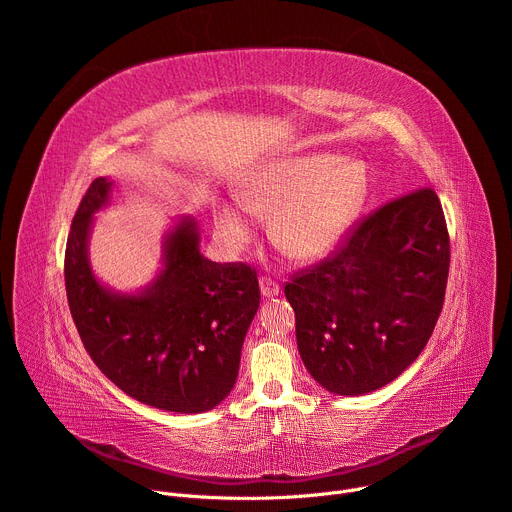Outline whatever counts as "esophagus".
<instances>
[{
  "mask_svg": "<svg viewBox=\"0 0 512 512\" xmlns=\"http://www.w3.org/2000/svg\"><path fill=\"white\" fill-rule=\"evenodd\" d=\"M259 287H261V296L265 298V300H269V298H277L279 296V285L275 283V281H271V279H267V277H261L259 279Z\"/></svg>",
  "mask_w": 512,
  "mask_h": 512,
  "instance_id": "esophagus-1",
  "label": "esophagus"
}]
</instances>
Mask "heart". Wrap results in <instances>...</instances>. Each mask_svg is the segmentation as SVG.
<instances>
[{"label":"heart","instance_id":"heart-1","mask_svg":"<svg viewBox=\"0 0 512 512\" xmlns=\"http://www.w3.org/2000/svg\"><path fill=\"white\" fill-rule=\"evenodd\" d=\"M369 190L367 166L358 160L296 154L255 164L237 180L235 196L251 216L269 218L267 235L287 259L314 263L340 245ZM240 209L229 202L212 206L214 243L227 257L253 239V225Z\"/></svg>","mask_w":512,"mask_h":512}]
</instances>
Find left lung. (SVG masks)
<instances>
[{
  "label": "left lung",
  "instance_id": "obj_1",
  "mask_svg": "<svg viewBox=\"0 0 512 512\" xmlns=\"http://www.w3.org/2000/svg\"><path fill=\"white\" fill-rule=\"evenodd\" d=\"M448 271L450 237L433 190L371 214L334 259L285 285L314 381L346 397L395 381L440 318Z\"/></svg>",
  "mask_w": 512,
  "mask_h": 512
}]
</instances>
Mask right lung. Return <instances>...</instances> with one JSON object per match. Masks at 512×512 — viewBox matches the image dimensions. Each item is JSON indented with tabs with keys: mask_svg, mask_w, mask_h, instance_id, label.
I'll list each match as a JSON object with an SVG mask.
<instances>
[{
	"mask_svg": "<svg viewBox=\"0 0 512 512\" xmlns=\"http://www.w3.org/2000/svg\"><path fill=\"white\" fill-rule=\"evenodd\" d=\"M113 180H93L72 221L64 283L72 320L101 373L125 395L172 413H204L233 391L241 348L259 308V281L247 265L200 253L194 216H176L162 237L150 283L121 291L93 269L95 214Z\"/></svg>",
	"mask_w": 512,
	"mask_h": 512,
	"instance_id": "obj_1",
	"label": "right lung"
}]
</instances>
